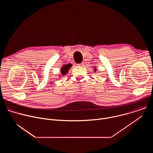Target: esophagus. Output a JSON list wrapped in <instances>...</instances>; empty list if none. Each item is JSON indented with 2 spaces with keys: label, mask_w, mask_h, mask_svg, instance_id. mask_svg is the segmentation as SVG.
Returning a JSON list of instances; mask_svg holds the SVG:
<instances>
[{
  "label": "esophagus",
  "mask_w": 153,
  "mask_h": 153,
  "mask_svg": "<svg viewBox=\"0 0 153 153\" xmlns=\"http://www.w3.org/2000/svg\"><path fill=\"white\" fill-rule=\"evenodd\" d=\"M77 65H78L79 67H83V63H79V64H77Z\"/></svg>",
  "instance_id": "1"
}]
</instances>
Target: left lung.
<instances>
[{
	"instance_id": "1",
	"label": "left lung",
	"mask_w": 153,
	"mask_h": 153,
	"mask_svg": "<svg viewBox=\"0 0 153 153\" xmlns=\"http://www.w3.org/2000/svg\"><path fill=\"white\" fill-rule=\"evenodd\" d=\"M94 71H96V68H95V69H94Z\"/></svg>"
}]
</instances>
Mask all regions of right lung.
<instances>
[{
	"label": "right lung",
	"mask_w": 153,
	"mask_h": 153,
	"mask_svg": "<svg viewBox=\"0 0 153 153\" xmlns=\"http://www.w3.org/2000/svg\"><path fill=\"white\" fill-rule=\"evenodd\" d=\"M72 67V65L71 63H68L67 65H65L63 66H62V67L61 68V74L62 76L67 74V73L68 72L69 70L70 69V68ZM61 76H59V77H60Z\"/></svg>",
	"instance_id": "1"
}]
</instances>
